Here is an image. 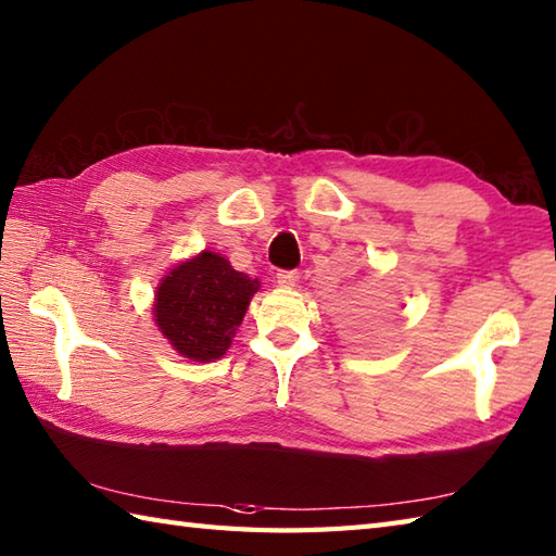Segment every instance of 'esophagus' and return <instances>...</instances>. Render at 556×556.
<instances>
[{"label":"esophagus","instance_id":"obj_1","mask_svg":"<svg viewBox=\"0 0 556 556\" xmlns=\"http://www.w3.org/2000/svg\"><path fill=\"white\" fill-rule=\"evenodd\" d=\"M296 281H299L296 269H285V271H279V275H277V285L281 289H293V287H296Z\"/></svg>","mask_w":556,"mask_h":556}]
</instances>
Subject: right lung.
<instances>
[{
	"mask_svg": "<svg viewBox=\"0 0 556 556\" xmlns=\"http://www.w3.org/2000/svg\"><path fill=\"white\" fill-rule=\"evenodd\" d=\"M257 291L260 281L233 269L227 257L200 251L160 279L152 315L179 356L212 363L229 351Z\"/></svg>",
	"mask_w": 556,
	"mask_h": 556,
	"instance_id": "add662e5",
	"label": "right lung"
}]
</instances>
